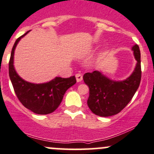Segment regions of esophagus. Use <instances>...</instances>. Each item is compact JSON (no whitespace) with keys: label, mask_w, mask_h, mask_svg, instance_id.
Listing matches in <instances>:
<instances>
[{"label":"esophagus","mask_w":154,"mask_h":154,"mask_svg":"<svg viewBox=\"0 0 154 154\" xmlns=\"http://www.w3.org/2000/svg\"><path fill=\"white\" fill-rule=\"evenodd\" d=\"M76 79H77V82H81L82 80V76L81 74H77L75 75Z\"/></svg>","instance_id":"34e87169"}]
</instances>
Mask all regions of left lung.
Instances as JSON below:
<instances>
[{
  "label": "left lung",
  "mask_w": 154,
  "mask_h": 154,
  "mask_svg": "<svg viewBox=\"0 0 154 154\" xmlns=\"http://www.w3.org/2000/svg\"><path fill=\"white\" fill-rule=\"evenodd\" d=\"M132 50L137 63L134 72L126 80H111L98 71L83 75L84 82L89 87L87 104L96 115L107 117L119 113L138 89L142 76L141 56L138 45H134Z\"/></svg>",
  "instance_id": "obj_1"
}]
</instances>
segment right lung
I'll return each mask as SVG.
<instances>
[{
	"instance_id": "right-lung-1",
	"label": "right lung",
	"mask_w": 154,
	"mask_h": 154,
	"mask_svg": "<svg viewBox=\"0 0 154 154\" xmlns=\"http://www.w3.org/2000/svg\"><path fill=\"white\" fill-rule=\"evenodd\" d=\"M28 32L16 40L11 52L9 74L16 96L23 106L37 114L54 112L62 102L66 91L76 83L74 76L69 78L57 77L46 83L35 84L25 81L17 74L14 68V53L16 46Z\"/></svg>"
}]
</instances>
